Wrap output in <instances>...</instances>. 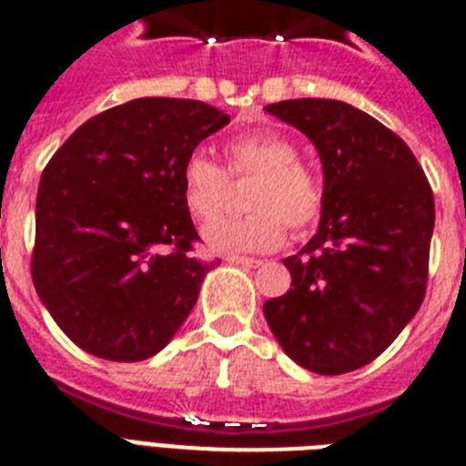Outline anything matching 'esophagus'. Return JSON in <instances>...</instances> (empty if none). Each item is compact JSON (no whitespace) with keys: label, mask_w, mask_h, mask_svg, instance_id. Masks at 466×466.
<instances>
[{"label":"esophagus","mask_w":466,"mask_h":466,"mask_svg":"<svg viewBox=\"0 0 466 466\" xmlns=\"http://www.w3.org/2000/svg\"><path fill=\"white\" fill-rule=\"evenodd\" d=\"M228 263H233V266H242V268H258L261 266V258H249V257H228L226 258Z\"/></svg>","instance_id":"esophagus-1"}]
</instances>
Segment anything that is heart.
Masks as SVG:
<instances>
[{
  "label": "heart",
  "mask_w": 466,
  "mask_h": 466,
  "mask_svg": "<svg viewBox=\"0 0 466 466\" xmlns=\"http://www.w3.org/2000/svg\"><path fill=\"white\" fill-rule=\"evenodd\" d=\"M224 154L230 175H257L247 217H224L205 226L203 242L209 252H273L287 238V224L303 230L319 219L324 188L319 177L299 160L294 142L278 130H252L226 139ZM182 203L196 221H209L221 212L228 179L212 158L191 154L179 177Z\"/></svg>",
  "instance_id": "1"
}]
</instances>
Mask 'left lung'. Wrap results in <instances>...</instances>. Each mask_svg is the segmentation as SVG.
<instances>
[{
  "mask_svg": "<svg viewBox=\"0 0 466 466\" xmlns=\"http://www.w3.org/2000/svg\"><path fill=\"white\" fill-rule=\"evenodd\" d=\"M315 144L324 172L317 233L294 257L287 294L263 303L282 350L319 376L376 360L425 299L434 196L413 151L340 100L266 106Z\"/></svg>",
  "mask_w": 466,
  "mask_h": 466,
  "instance_id": "1",
  "label": "left lung"
}]
</instances>
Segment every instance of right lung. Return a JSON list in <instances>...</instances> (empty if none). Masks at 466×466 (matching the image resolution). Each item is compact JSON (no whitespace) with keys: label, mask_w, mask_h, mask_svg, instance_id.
<instances>
[{"label":"right lung","mask_w":466,"mask_h":466,"mask_svg":"<svg viewBox=\"0 0 466 466\" xmlns=\"http://www.w3.org/2000/svg\"><path fill=\"white\" fill-rule=\"evenodd\" d=\"M226 123L228 114L205 102L139 97L86 121L48 160L32 279L81 350L149 360L187 322L214 263L188 254L198 233L179 177Z\"/></svg>","instance_id":"obj_1"}]
</instances>
